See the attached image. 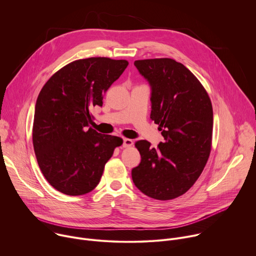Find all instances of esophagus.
I'll use <instances>...</instances> for the list:
<instances>
[{
  "label": "esophagus",
  "instance_id": "1",
  "mask_svg": "<svg viewBox=\"0 0 256 256\" xmlns=\"http://www.w3.org/2000/svg\"><path fill=\"white\" fill-rule=\"evenodd\" d=\"M132 144H134L132 140H130V138H124V144H122L124 148H130V147H132Z\"/></svg>",
  "mask_w": 256,
  "mask_h": 256
}]
</instances>
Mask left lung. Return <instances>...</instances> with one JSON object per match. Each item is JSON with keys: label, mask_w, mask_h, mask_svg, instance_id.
<instances>
[{"label": "left lung", "mask_w": 256, "mask_h": 256, "mask_svg": "<svg viewBox=\"0 0 256 256\" xmlns=\"http://www.w3.org/2000/svg\"><path fill=\"white\" fill-rule=\"evenodd\" d=\"M134 66L150 83L151 118L164 142L136 147L140 163L132 170L134 186L146 196L169 200L184 194L202 174L212 149V106L192 72L175 60H138Z\"/></svg>", "instance_id": "left-lung-1"}]
</instances>
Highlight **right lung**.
Returning a JSON list of instances; mask_svg holds the SVG:
<instances>
[{
    "label": "right lung",
    "mask_w": 256,
    "mask_h": 256,
    "mask_svg": "<svg viewBox=\"0 0 256 256\" xmlns=\"http://www.w3.org/2000/svg\"><path fill=\"white\" fill-rule=\"evenodd\" d=\"M126 60L88 58L72 62L48 79L35 105L32 142L40 168L62 194L82 196L99 184L106 162L122 144L90 124L91 110L128 66Z\"/></svg>",
    "instance_id": "obj_1"
}]
</instances>
